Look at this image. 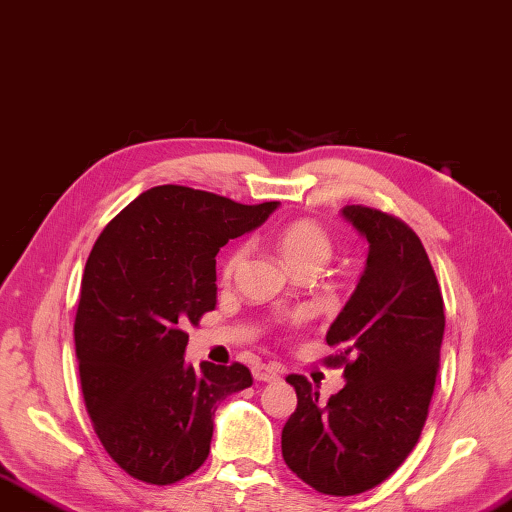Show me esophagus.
Segmentation results:
<instances>
[{
  "instance_id": "1",
  "label": "esophagus",
  "mask_w": 512,
  "mask_h": 512,
  "mask_svg": "<svg viewBox=\"0 0 512 512\" xmlns=\"http://www.w3.org/2000/svg\"><path fill=\"white\" fill-rule=\"evenodd\" d=\"M252 373L258 382H271L280 378V369L274 367V364H254Z\"/></svg>"
}]
</instances>
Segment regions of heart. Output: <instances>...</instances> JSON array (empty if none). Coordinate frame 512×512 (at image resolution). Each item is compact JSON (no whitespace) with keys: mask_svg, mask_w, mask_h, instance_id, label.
<instances>
[{"mask_svg":"<svg viewBox=\"0 0 512 512\" xmlns=\"http://www.w3.org/2000/svg\"><path fill=\"white\" fill-rule=\"evenodd\" d=\"M276 249L291 269H300L305 265H322L333 252V241L325 227L309 218H298L283 225L274 236ZM245 258V247L236 245L223 256L221 278L229 280L241 267Z\"/></svg>","mask_w":512,"mask_h":512,"instance_id":"1","label":"heart"}]
</instances>
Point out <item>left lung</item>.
<instances>
[{"label": "left lung", "mask_w": 512, "mask_h": 512, "mask_svg": "<svg viewBox=\"0 0 512 512\" xmlns=\"http://www.w3.org/2000/svg\"><path fill=\"white\" fill-rule=\"evenodd\" d=\"M369 241L367 267L327 342L347 384L320 402L291 373L298 406L283 429L285 464L322 495L349 497L384 482L420 440L444 338V300L426 249L398 216L347 205Z\"/></svg>", "instance_id": "1"}]
</instances>
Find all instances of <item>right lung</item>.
<instances>
[{
    "instance_id": "right-lung-1",
    "label": "right lung",
    "mask_w": 512,
    "mask_h": 512,
    "mask_svg": "<svg viewBox=\"0 0 512 512\" xmlns=\"http://www.w3.org/2000/svg\"><path fill=\"white\" fill-rule=\"evenodd\" d=\"M276 205L156 185L92 247L75 318L81 391L103 448L134 479L168 486L201 468L216 406L252 387L241 362L187 367L185 329L216 307L218 249Z\"/></svg>"
}]
</instances>
